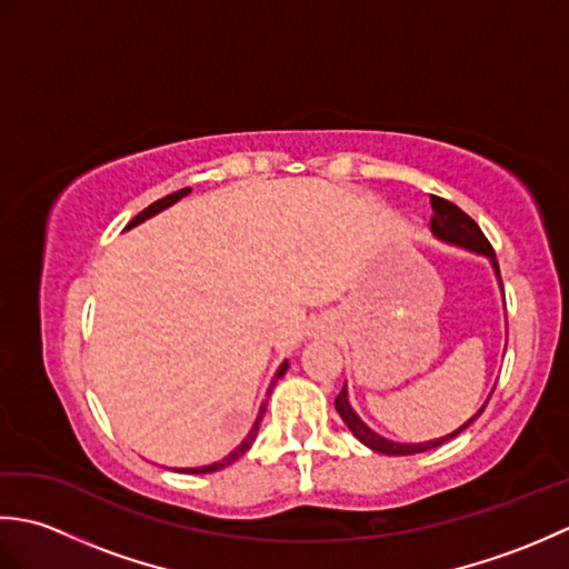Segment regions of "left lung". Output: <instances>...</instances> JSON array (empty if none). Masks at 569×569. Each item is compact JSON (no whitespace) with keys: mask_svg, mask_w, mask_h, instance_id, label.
Instances as JSON below:
<instances>
[{"mask_svg":"<svg viewBox=\"0 0 569 569\" xmlns=\"http://www.w3.org/2000/svg\"><path fill=\"white\" fill-rule=\"evenodd\" d=\"M430 204H432V220H430V229H432V237L442 241V244H450V247H459L465 251H471V253H479V257L489 259L493 273H497V281L501 286V273H499V261H497V253H493L491 244L487 241L485 232H481L479 224L471 220L469 214H465L462 210L457 208L455 202L450 200H442L438 196H430ZM501 293H503V286H501ZM491 396V393H489ZM489 403V398L485 401V406H481L475 416H471L467 422H462L457 430H452L450 435H442V438H435V440H428V442H393L389 438H383V435H379L377 430H371L365 420H361L357 416V410L352 408V403H349V393H347V383L342 386L340 396L335 398V408L337 413H340V418L345 420V426L352 430L355 438L367 445L369 450L373 452H381V455H418V452H428L432 450V447H440L442 442L452 440L455 435L462 432L465 428H469L471 422H475L481 413H485V408Z\"/></svg>","mask_w":569,"mask_h":569,"instance_id":"1","label":"left lung"}]
</instances>
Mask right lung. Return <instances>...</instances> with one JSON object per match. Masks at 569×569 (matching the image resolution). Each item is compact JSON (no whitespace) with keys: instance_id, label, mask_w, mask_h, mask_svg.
<instances>
[{"instance_id":"right-lung-1","label":"right lung","mask_w":569,"mask_h":569,"mask_svg":"<svg viewBox=\"0 0 569 569\" xmlns=\"http://www.w3.org/2000/svg\"><path fill=\"white\" fill-rule=\"evenodd\" d=\"M186 196H190V188H183V190H178V192H171V196H166V198H161V200H156L153 204H149L147 210L143 212H139L134 220H131L129 224H127V229H131V227H137V224H141V222H147L149 217H153V214H159V212H163L166 208H171V204H176L178 200H183ZM288 371V359L283 361L281 367H278V371L273 373V381H271V386L276 383V379H281L283 373ZM263 413H266V406H261L259 408V416H257V420H253V426H251V430H249V435L244 440H241L232 452H229L227 457H222L220 462H212V465H204V467H188V469H176V471H183V475H210V471H217V469H224L227 465H232V462H237V459L244 455L249 447L253 445V440H257V435H259V426H261V418H263Z\"/></svg>"}]
</instances>
